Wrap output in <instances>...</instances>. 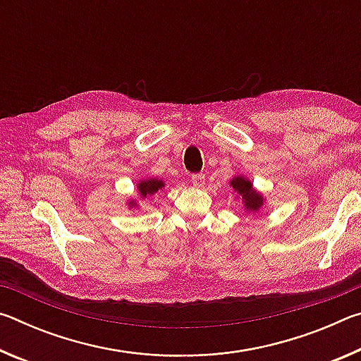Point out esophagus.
<instances>
[{
    "label": "esophagus",
    "instance_id": "34e87169",
    "mask_svg": "<svg viewBox=\"0 0 361 361\" xmlns=\"http://www.w3.org/2000/svg\"><path fill=\"white\" fill-rule=\"evenodd\" d=\"M191 183H192V185H194L195 188L204 186V183H205V175H204V173H194V175L191 176Z\"/></svg>",
    "mask_w": 361,
    "mask_h": 361
}]
</instances>
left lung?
Here are the masks:
<instances>
[{"instance_id":"obj_1","label":"left lung","mask_w":361,"mask_h":361,"mask_svg":"<svg viewBox=\"0 0 361 361\" xmlns=\"http://www.w3.org/2000/svg\"><path fill=\"white\" fill-rule=\"evenodd\" d=\"M231 186L234 188V191L237 194H240L243 204H245V210L256 213L261 209L262 204H264L262 195L255 191L253 183L247 180L245 176H234V178L231 180Z\"/></svg>"}]
</instances>
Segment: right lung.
I'll use <instances>...</instances> for the list:
<instances>
[{
	"label": "right lung",
	"mask_w": 361,
	"mask_h": 361,
	"mask_svg": "<svg viewBox=\"0 0 361 361\" xmlns=\"http://www.w3.org/2000/svg\"><path fill=\"white\" fill-rule=\"evenodd\" d=\"M164 181L157 180V178H148V180H142L138 183V192L142 197H146V195H152L154 192H157L159 189H162ZM130 205H135V202H130Z\"/></svg>",
	"instance_id": "1"
}]
</instances>
